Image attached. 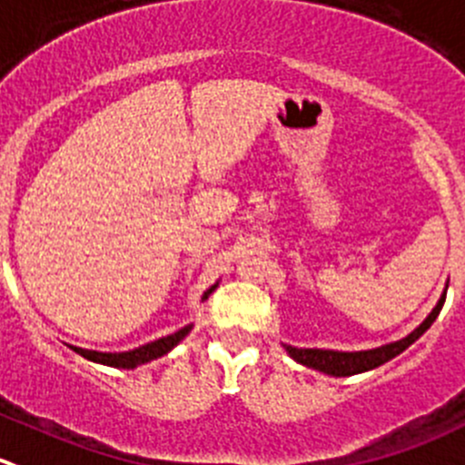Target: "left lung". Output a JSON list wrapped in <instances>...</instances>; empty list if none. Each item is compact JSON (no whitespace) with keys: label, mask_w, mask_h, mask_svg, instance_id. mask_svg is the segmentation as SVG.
Wrapping results in <instances>:
<instances>
[{"label":"left lung","mask_w":465,"mask_h":465,"mask_svg":"<svg viewBox=\"0 0 465 465\" xmlns=\"http://www.w3.org/2000/svg\"><path fill=\"white\" fill-rule=\"evenodd\" d=\"M445 304V291L440 295V300L436 302V306L431 309V313L413 329L409 336L400 338L395 342H386L381 347H372V350H361V352H338V350H318V347H292V345H283L286 347V352L295 359L297 363L306 368H313V371L324 372V375L331 377H350V375H359V372L372 371V368L381 366V363L391 361L398 354H402L409 345L418 341L427 329L434 324V320L439 318L440 309Z\"/></svg>","instance_id":"1"}]
</instances>
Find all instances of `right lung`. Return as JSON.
I'll return each instance as SVG.
<instances>
[{"label": "right lung", "mask_w": 465, "mask_h": 465, "mask_svg": "<svg viewBox=\"0 0 465 465\" xmlns=\"http://www.w3.org/2000/svg\"><path fill=\"white\" fill-rule=\"evenodd\" d=\"M215 286H218V283H215ZM215 286H211L209 291L202 295V302L209 300V295L215 291ZM191 329H193V324H186V327H182L179 331L170 333V336L159 338V341H152V342H147V345L136 347V350H129V352H94V350H84V347H74V345H70V347L74 350L76 354H81V357L88 359V361L102 363V366H111V368H127V371H132V368H138V366H143V363H150V361H154V359H161L163 354H168L173 347H177L179 342H182L183 338L191 333Z\"/></svg>", "instance_id": "obj_1"}]
</instances>
